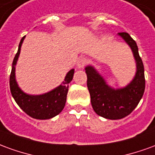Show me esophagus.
Returning a JSON list of instances; mask_svg holds the SVG:
<instances>
[{"label":"esophagus","instance_id":"1","mask_svg":"<svg viewBox=\"0 0 155 155\" xmlns=\"http://www.w3.org/2000/svg\"><path fill=\"white\" fill-rule=\"evenodd\" d=\"M88 63V60L84 57H81L78 59L77 61V66L79 68H84Z\"/></svg>","mask_w":155,"mask_h":155}]
</instances>
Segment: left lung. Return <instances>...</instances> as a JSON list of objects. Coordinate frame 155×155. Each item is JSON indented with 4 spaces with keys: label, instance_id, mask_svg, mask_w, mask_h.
I'll list each match as a JSON object with an SVG mask.
<instances>
[{
    "label": "left lung",
    "instance_id": "8db88e82",
    "mask_svg": "<svg viewBox=\"0 0 155 155\" xmlns=\"http://www.w3.org/2000/svg\"><path fill=\"white\" fill-rule=\"evenodd\" d=\"M119 35L130 45L136 61V74L130 84L122 89H112L92 66L85 68L91 105L98 115L109 120L129 115L140 103L145 89L144 69L136 42L127 32H120Z\"/></svg>",
    "mask_w": 155,
    "mask_h": 155
}]
</instances>
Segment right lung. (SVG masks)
<instances>
[{"instance_id": "add662e5", "label": "right lung", "mask_w": 155, "mask_h": 155, "mask_svg": "<svg viewBox=\"0 0 155 155\" xmlns=\"http://www.w3.org/2000/svg\"><path fill=\"white\" fill-rule=\"evenodd\" d=\"M24 37L19 44L18 51L12 62V69L10 75V89L15 101L25 113L34 119L48 120L61 113L64 109L66 95L69 89V83L74 76V70H71L66 74L62 84L53 91L41 95H30L24 93L18 87L15 81V65L18 60L21 47Z\"/></svg>"}]
</instances>
